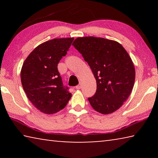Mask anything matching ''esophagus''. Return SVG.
Returning a JSON list of instances; mask_svg holds the SVG:
<instances>
[{
    "label": "esophagus",
    "mask_w": 158,
    "mask_h": 158,
    "mask_svg": "<svg viewBox=\"0 0 158 158\" xmlns=\"http://www.w3.org/2000/svg\"><path fill=\"white\" fill-rule=\"evenodd\" d=\"M81 84H79L76 86V89H81Z\"/></svg>",
    "instance_id": "34e87169"
}]
</instances>
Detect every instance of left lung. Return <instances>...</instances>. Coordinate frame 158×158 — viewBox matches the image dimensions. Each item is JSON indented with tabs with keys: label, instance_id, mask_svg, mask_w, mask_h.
I'll list each match as a JSON object with an SVG mask.
<instances>
[{
	"label": "left lung",
	"instance_id": "obj_1",
	"mask_svg": "<svg viewBox=\"0 0 158 158\" xmlns=\"http://www.w3.org/2000/svg\"><path fill=\"white\" fill-rule=\"evenodd\" d=\"M73 46L91 68L97 82L92 107L102 114L118 109L130 95L135 80L132 60L118 42L95 37H78Z\"/></svg>",
	"mask_w": 158,
	"mask_h": 158
}]
</instances>
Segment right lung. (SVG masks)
<instances>
[{"instance_id":"obj_1","label":"right lung","mask_w":158,"mask_h":158,"mask_svg":"<svg viewBox=\"0 0 158 158\" xmlns=\"http://www.w3.org/2000/svg\"><path fill=\"white\" fill-rule=\"evenodd\" d=\"M73 37L53 39L40 44L26 58L21 71L23 90L32 104L42 113L62 110L71 98L63 84L58 64L67 54Z\"/></svg>"}]
</instances>
